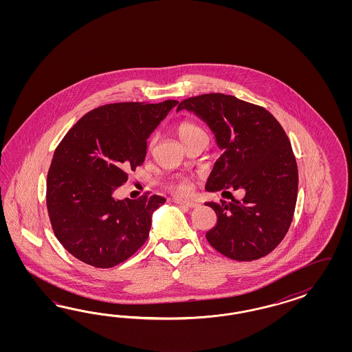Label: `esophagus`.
<instances>
[{"label": "esophagus", "mask_w": 352, "mask_h": 352, "mask_svg": "<svg viewBox=\"0 0 352 352\" xmlns=\"http://www.w3.org/2000/svg\"><path fill=\"white\" fill-rule=\"evenodd\" d=\"M174 203L182 205V206H187V208H196V206H199V204L195 203V201H187V200H181V199H175Z\"/></svg>", "instance_id": "1"}]
</instances>
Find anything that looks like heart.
<instances>
[{"label":"heart","mask_w":352,"mask_h":352,"mask_svg":"<svg viewBox=\"0 0 352 352\" xmlns=\"http://www.w3.org/2000/svg\"><path fill=\"white\" fill-rule=\"evenodd\" d=\"M201 133H205L204 129L200 125H197L196 122L188 121V120L182 121L177 126V134H178V137L181 138L183 143H186L187 140H190L195 135H199ZM153 143H155V139L151 140V147L153 146ZM171 191L177 193V195H187L190 192V187L186 183L179 182V183H175V184L171 186Z\"/></svg>","instance_id":"obj_1"}]
</instances>
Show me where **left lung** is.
I'll return each instance as SVG.
<instances>
[{"instance_id": "left-lung-1", "label": "left lung", "mask_w": 352, "mask_h": 352, "mask_svg": "<svg viewBox=\"0 0 352 352\" xmlns=\"http://www.w3.org/2000/svg\"><path fill=\"white\" fill-rule=\"evenodd\" d=\"M181 109L204 120L223 151L205 188L245 193L241 201L206 203L218 218L206 240L234 261L267 256L285 237L297 203L298 168L287 133L266 108L234 96H192Z\"/></svg>"}]
</instances>
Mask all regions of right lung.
<instances>
[{"label": "right lung", "instance_id": "obj_1", "mask_svg": "<svg viewBox=\"0 0 352 352\" xmlns=\"http://www.w3.org/2000/svg\"><path fill=\"white\" fill-rule=\"evenodd\" d=\"M177 100L98 107L80 118L54 152L46 206L54 234L67 252L96 268L118 266L148 237L151 215L166 200L148 192L116 200L128 170L142 165L147 139Z\"/></svg>", "mask_w": 352, "mask_h": 352}]
</instances>
